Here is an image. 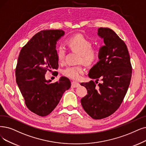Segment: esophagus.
Wrapping results in <instances>:
<instances>
[{
	"mask_svg": "<svg viewBox=\"0 0 146 146\" xmlns=\"http://www.w3.org/2000/svg\"><path fill=\"white\" fill-rule=\"evenodd\" d=\"M80 86V83L77 82V81H72L71 83V87L72 88H76Z\"/></svg>",
	"mask_w": 146,
	"mask_h": 146,
	"instance_id": "esophagus-1",
	"label": "esophagus"
}]
</instances>
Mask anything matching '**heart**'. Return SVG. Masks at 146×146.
Instances as JSON below:
<instances>
[{"mask_svg": "<svg viewBox=\"0 0 146 146\" xmlns=\"http://www.w3.org/2000/svg\"><path fill=\"white\" fill-rule=\"evenodd\" d=\"M69 48L80 54L79 62L81 61L87 65L94 63L98 57V51L92 46V42L81 35H76L66 40ZM65 51L62 46H59L57 50V59L62 62L65 57ZM84 72V68L81 65L68 66L62 70L65 76L73 80L78 79Z\"/></svg>", "mask_w": 146, "mask_h": 146, "instance_id": "1", "label": "heart"}]
</instances>
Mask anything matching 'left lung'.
Returning <instances> with one entry per match:
<instances>
[{
	"label": "left lung",
	"mask_w": 146,
	"mask_h": 146,
	"mask_svg": "<svg viewBox=\"0 0 146 146\" xmlns=\"http://www.w3.org/2000/svg\"><path fill=\"white\" fill-rule=\"evenodd\" d=\"M98 35L104 39L105 45L100 48V60L90 69L89 77L96 81L100 78L102 83L98 86L92 80L81 83L87 95L81 103L92 118L101 119L119 108L131 82L132 66L125 43L112 29L100 27Z\"/></svg>",
	"instance_id": "left-lung-1"
}]
</instances>
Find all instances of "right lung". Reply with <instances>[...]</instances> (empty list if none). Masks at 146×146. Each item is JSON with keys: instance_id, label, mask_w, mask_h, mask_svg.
<instances>
[{"instance_id": "right-lung-1", "label": "right lung", "mask_w": 146, "mask_h": 146, "mask_svg": "<svg viewBox=\"0 0 146 146\" xmlns=\"http://www.w3.org/2000/svg\"><path fill=\"white\" fill-rule=\"evenodd\" d=\"M64 34L62 30L40 31L23 46L19 56L16 82L27 107L42 117L53 111L71 87V81L65 77L54 83L45 78L46 71L59 66L56 45Z\"/></svg>"}]
</instances>
